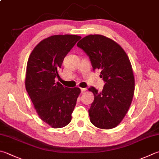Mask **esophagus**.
Returning <instances> with one entry per match:
<instances>
[{
    "instance_id": "1",
    "label": "esophagus",
    "mask_w": 159,
    "mask_h": 159,
    "mask_svg": "<svg viewBox=\"0 0 159 159\" xmlns=\"http://www.w3.org/2000/svg\"><path fill=\"white\" fill-rule=\"evenodd\" d=\"M80 90H81V92L82 93H84L85 91H86V89L85 88H80Z\"/></svg>"
}]
</instances>
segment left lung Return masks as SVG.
<instances>
[{
  "mask_svg": "<svg viewBox=\"0 0 159 159\" xmlns=\"http://www.w3.org/2000/svg\"><path fill=\"white\" fill-rule=\"evenodd\" d=\"M77 46L89 56L93 70L101 71L105 83L100 92L93 86L89 89L94 94L90 120L98 128H114L126 115L134 96L135 81L129 59L120 45L102 35L86 36Z\"/></svg>",
  "mask_w": 159,
  "mask_h": 159,
  "instance_id": "1",
  "label": "left lung"
}]
</instances>
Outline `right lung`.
<instances>
[{
  "label": "right lung",
  "instance_id": "obj_1",
  "mask_svg": "<svg viewBox=\"0 0 159 159\" xmlns=\"http://www.w3.org/2000/svg\"><path fill=\"white\" fill-rule=\"evenodd\" d=\"M81 39L77 35H54L37 44L27 64L25 89L39 116L53 128L70 123L80 93L77 87L68 88L55 77L64 59Z\"/></svg>",
  "mask_w": 159,
  "mask_h": 159
}]
</instances>
